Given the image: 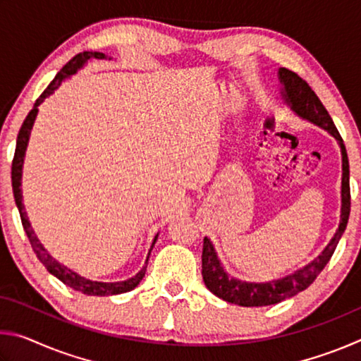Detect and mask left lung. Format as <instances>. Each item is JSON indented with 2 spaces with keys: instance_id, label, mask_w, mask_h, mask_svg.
Listing matches in <instances>:
<instances>
[{
  "instance_id": "obj_1",
  "label": "left lung",
  "mask_w": 361,
  "mask_h": 361,
  "mask_svg": "<svg viewBox=\"0 0 361 361\" xmlns=\"http://www.w3.org/2000/svg\"><path fill=\"white\" fill-rule=\"evenodd\" d=\"M280 82L283 84L285 100L291 106L293 111L307 119L314 124L323 127L331 135L338 140L342 151V209H341V223L339 229L336 231L331 242L323 250L320 256L302 269H299L295 274H290L280 280H272L266 283H248L242 280L232 279L224 272L218 261L212 242L204 239L202 248V277L204 283L213 295L224 299V301L239 304L243 307H261V305H271L282 302L285 299L298 295L299 291H304L314 280L319 277V274L325 269L328 261L331 259L336 247H338L341 235L344 234L347 221L350 215V183H349V157H347L345 146L342 143V138L336 129L331 116L328 114L326 108L323 106L319 97L312 90V87L298 75V73L280 68L279 70Z\"/></svg>"
}]
</instances>
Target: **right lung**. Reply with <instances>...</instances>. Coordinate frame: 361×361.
Here are the masks:
<instances>
[{"instance_id": "1", "label": "right lung", "mask_w": 361, "mask_h": 361, "mask_svg": "<svg viewBox=\"0 0 361 361\" xmlns=\"http://www.w3.org/2000/svg\"><path fill=\"white\" fill-rule=\"evenodd\" d=\"M89 59H105V54L102 52H81L78 54V56L73 57L68 63H66L62 70L57 73V76L52 79V82L47 85L44 92L39 95V99L35 102V106L32 111L28 113V116L23 121V124L19 130V135H17V143H16V152H14V159H12V192H14V199H16V205L17 209H19L20 213V219H22V226L23 229H25V234L28 237L30 243H32V248L35 255L38 256V259L44 264V267L47 269L49 272L52 274V276H56L59 280H62L65 285H68L70 288L76 290V291H81L84 295H89V296H111V295H121V293H127L135 288V286L142 282L145 274H146V266H148V259H146V264L145 267L140 271L135 277H132L129 280H126V282H114V283H103V282H92V280H87L81 276H78L76 272L70 271L68 267H65L57 262L56 259L52 258L51 255H49L44 247L41 245L38 237L35 235V232L32 229V226L28 223V218H27V213H25V207L22 204V189H20V180H22V166H23V156H25V149H27V143H28V137H30V130H32L33 127V122L36 114H38V106L42 103V100L47 99L49 95H51L54 90H56L60 84L63 82V79H66L71 75H75L78 71V68H81V66L87 62ZM157 235L154 237V242H152V245L156 243ZM151 245V250H152ZM149 250V253H151ZM149 253H148V258H149Z\"/></svg>"}]
</instances>
